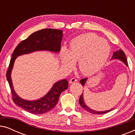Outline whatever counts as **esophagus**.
Wrapping results in <instances>:
<instances>
[{"label":"esophagus","instance_id":"obj_1","mask_svg":"<svg viewBox=\"0 0 135 135\" xmlns=\"http://www.w3.org/2000/svg\"><path fill=\"white\" fill-rule=\"evenodd\" d=\"M77 82V79L75 78H72L70 79L69 80V83L70 84H74V83Z\"/></svg>","mask_w":135,"mask_h":135}]
</instances>
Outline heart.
<instances>
[{
	"label": "heart",
	"instance_id": "1",
	"mask_svg": "<svg viewBox=\"0 0 135 135\" xmlns=\"http://www.w3.org/2000/svg\"><path fill=\"white\" fill-rule=\"evenodd\" d=\"M110 47L108 41L94 33H85L74 38L68 50L61 51L62 66L66 69L73 67L78 61L81 73L91 75L100 70L108 60Z\"/></svg>",
	"mask_w": 135,
	"mask_h": 135
}]
</instances>
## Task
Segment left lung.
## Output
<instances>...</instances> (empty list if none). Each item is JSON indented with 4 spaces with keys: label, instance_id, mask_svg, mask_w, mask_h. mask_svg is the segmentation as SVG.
<instances>
[{
    "label": "left lung",
    "instance_id": "8db88e82",
    "mask_svg": "<svg viewBox=\"0 0 135 135\" xmlns=\"http://www.w3.org/2000/svg\"><path fill=\"white\" fill-rule=\"evenodd\" d=\"M119 60L120 61H121L122 62H123L127 66H128V63H127L126 56H125L124 52H123L121 49L119 50H117L113 53L112 58L110 59V60ZM87 80H88V78L83 79L82 80H80V84L82 85V86L85 85V83ZM83 91H84V90H83ZM79 103H80V105L83 109H84L86 110V111L89 112L90 113H92V114H103L108 113V112L112 110V109H111L110 110H104V111H97V110H93L92 109L90 108L88 106H86L85 103L84 99V93H83L82 95H80V98H79Z\"/></svg>",
    "mask_w": 135,
    "mask_h": 135
}]
</instances>
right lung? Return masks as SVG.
<instances>
[{
    "instance_id": "obj_1",
    "label": "right lung",
    "mask_w": 135,
    "mask_h": 135,
    "mask_svg": "<svg viewBox=\"0 0 135 135\" xmlns=\"http://www.w3.org/2000/svg\"><path fill=\"white\" fill-rule=\"evenodd\" d=\"M63 31L58 29H44L30 35L26 39L18 44L11 58L7 79L12 93L13 102L23 109L34 114H42L50 111L56 106L62 91L68 89L66 79L59 80L53 85L51 89L41 98L36 100H26L21 98L15 91L11 77L15 61L18 56L38 51H48L54 53L60 52Z\"/></svg>"
}]
</instances>
